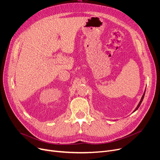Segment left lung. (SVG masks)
<instances>
[{"label": "left lung", "mask_w": 160, "mask_h": 160, "mask_svg": "<svg viewBox=\"0 0 160 160\" xmlns=\"http://www.w3.org/2000/svg\"><path fill=\"white\" fill-rule=\"evenodd\" d=\"M145 92H144V93H143V95H142V97H141V100H140V102H139V104H138V106L136 107V108L135 109V110H134V111L133 112H136L138 109L139 108V107L140 106V105H141V102H142V100H143V98H144V96H145Z\"/></svg>", "instance_id": "8db88e82"}]
</instances>
